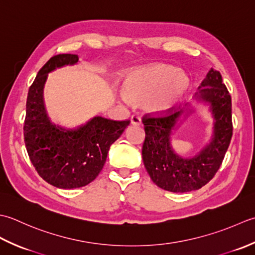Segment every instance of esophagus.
<instances>
[{
  "label": "esophagus",
  "instance_id": "obj_1",
  "mask_svg": "<svg viewBox=\"0 0 255 255\" xmlns=\"http://www.w3.org/2000/svg\"><path fill=\"white\" fill-rule=\"evenodd\" d=\"M131 124L132 126H139L141 124V119L137 116H132L131 117Z\"/></svg>",
  "mask_w": 255,
  "mask_h": 255
}]
</instances>
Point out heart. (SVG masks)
<instances>
[{"instance_id": "obj_1", "label": "heart", "mask_w": 255, "mask_h": 255, "mask_svg": "<svg viewBox=\"0 0 255 255\" xmlns=\"http://www.w3.org/2000/svg\"><path fill=\"white\" fill-rule=\"evenodd\" d=\"M188 89L189 79L183 71L169 65H153L127 72L119 97L126 103L146 101L148 112L162 116L173 111Z\"/></svg>"}]
</instances>
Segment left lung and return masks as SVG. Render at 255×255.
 Instances as JSON below:
<instances>
[{"mask_svg":"<svg viewBox=\"0 0 255 255\" xmlns=\"http://www.w3.org/2000/svg\"><path fill=\"white\" fill-rule=\"evenodd\" d=\"M199 104L208 108L214 120L212 136L194 157L185 158L171 145L175 131ZM231 97L219 71L211 68L198 87L193 101L165 118H143L144 166L159 188L188 193L205 186L219 169L232 137Z\"/></svg>","mask_w":255,"mask_h":255,"instance_id":"1","label":"left lung"}]
</instances>
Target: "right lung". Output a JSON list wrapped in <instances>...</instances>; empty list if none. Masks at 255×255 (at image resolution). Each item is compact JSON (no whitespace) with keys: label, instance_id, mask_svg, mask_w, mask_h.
Here are the masks:
<instances>
[{"label":"right lung","instance_id":"1","mask_svg":"<svg viewBox=\"0 0 255 255\" xmlns=\"http://www.w3.org/2000/svg\"><path fill=\"white\" fill-rule=\"evenodd\" d=\"M79 62L77 55L51 57L38 71L26 102L24 137L30 162L41 178L61 189L79 188L95 180L110 146L129 124L128 120L113 121L100 116L76 128L51 121L44 99L48 74Z\"/></svg>","mask_w":255,"mask_h":255}]
</instances>
